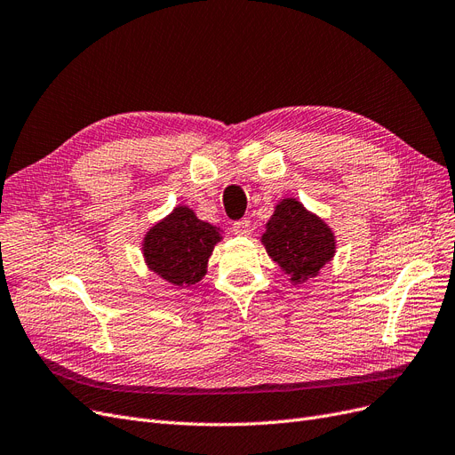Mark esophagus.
Masks as SVG:
<instances>
[{
    "label": "esophagus",
    "mask_w": 455,
    "mask_h": 455,
    "mask_svg": "<svg viewBox=\"0 0 455 455\" xmlns=\"http://www.w3.org/2000/svg\"><path fill=\"white\" fill-rule=\"evenodd\" d=\"M250 231H252V224H250L248 218H241V220L233 222V233H237V235H250Z\"/></svg>",
    "instance_id": "1"
}]
</instances>
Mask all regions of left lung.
Instances as JSON below:
<instances>
[{"mask_svg": "<svg viewBox=\"0 0 455 455\" xmlns=\"http://www.w3.org/2000/svg\"><path fill=\"white\" fill-rule=\"evenodd\" d=\"M261 243L295 284L316 276L335 256L331 228L291 197L282 199L275 207Z\"/></svg>", "mask_w": 455, "mask_h": 455, "instance_id": "left-lung-1", "label": "left lung"}]
</instances>
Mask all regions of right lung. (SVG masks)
Returning <instances> with one entry per match:
<instances>
[{"label": "right lung", "mask_w": 455, "mask_h": 455, "mask_svg": "<svg viewBox=\"0 0 455 455\" xmlns=\"http://www.w3.org/2000/svg\"><path fill=\"white\" fill-rule=\"evenodd\" d=\"M220 231L203 222L188 207H177L162 222L148 229L143 254L148 269L175 286L188 288L207 273V261Z\"/></svg>", "instance_id": "right-lung-1"}]
</instances>
